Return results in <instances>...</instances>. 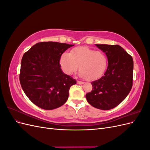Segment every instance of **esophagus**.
Here are the masks:
<instances>
[{
	"label": "esophagus",
	"instance_id": "esophagus-1",
	"mask_svg": "<svg viewBox=\"0 0 150 150\" xmlns=\"http://www.w3.org/2000/svg\"><path fill=\"white\" fill-rule=\"evenodd\" d=\"M77 83H78V84H84V82H83V81H77Z\"/></svg>",
	"mask_w": 150,
	"mask_h": 150
}]
</instances>
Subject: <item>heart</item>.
Instances as JSON below:
<instances>
[{"label": "heart", "instance_id": "obj_1", "mask_svg": "<svg viewBox=\"0 0 150 150\" xmlns=\"http://www.w3.org/2000/svg\"><path fill=\"white\" fill-rule=\"evenodd\" d=\"M62 72L72 75L78 69L79 76L89 81L96 80L104 74L108 66L107 56L102 51L83 46L72 49L69 54L63 53L59 59Z\"/></svg>", "mask_w": 150, "mask_h": 150}]
</instances>
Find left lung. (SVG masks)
<instances>
[{
	"instance_id": "left-lung-1",
	"label": "left lung",
	"mask_w": 150,
	"mask_h": 150,
	"mask_svg": "<svg viewBox=\"0 0 150 150\" xmlns=\"http://www.w3.org/2000/svg\"><path fill=\"white\" fill-rule=\"evenodd\" d=\"M96 46L106 54L108 66L101 78L91 83L93 89L86 98L93 107L109 110L123 101L132 88L133 60L119 45Z\"/></svg>"
}]
</instances>
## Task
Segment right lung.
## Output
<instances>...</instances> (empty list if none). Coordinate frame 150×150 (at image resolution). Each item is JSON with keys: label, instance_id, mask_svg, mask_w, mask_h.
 <instances>
[{"label": "right lung", "instance_id": "add662e5", "mask_svg": "<svg viewBox=\"0 0 150 150\" xmlns=\"http://www.w3.org/2000/svg\"><path fill=\"white\" fill-rule=\"evenodd\" d=\"M74 45L57 42L35 44L21 61L19 79L25 95L36 106L51 110L67 100L71 86L76 81L62 71L59 59Z\"/></svg>", "mask_w": 150, "mask_h": 150}]
</instances>
